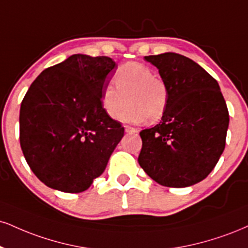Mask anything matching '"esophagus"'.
<instances>
[{"label":"esophagus","instance_id":"1","mask_svg":"<svg viewBox=\"0 0 248 248\" xmlns=\"http://www.w3.org/2000/svg\"><path fill=\"white\" fill-rule=\"evenodd\" d=\"M124 130H126V133H129V134H134L137 132L136 128L130 127V126H124Z\"/></svg>","mask_w":248,"mask_h":248}]
</instances>
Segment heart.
<instances>
[{
  "label": "heart",
  "mask_w": 248,
  "mask_h": 248,
  "mask_svg": "<svg viewBox=\"0 0 248 248\" xmlns=\"http://www.w3.org/2000/svg\"><path fill=\"white\" fill-rule=\"evenodd\" d=\"M114 82L116 88L107 85L101 97L104 109L112 119L120 118L128 101L130 106L121 116L124 121H157L164 115L169 103L168 86L149 65L140 62L124 64L116 70Z\"/></svg>",
  "instance_id": "1"
}]
</instances>
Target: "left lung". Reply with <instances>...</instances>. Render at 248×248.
Segmentation results:
<instances>
[{
  "instance_id": "8db88e82",
  "label": "left lung",
  "mask_w": 248,
  "mask_h": 248,
  "mask_svg": "<svg viewBox=\"0 0 248 248\" xmlns=\"http://www.w3.org/2000/svg\"><path fill=\"white\" fill-rule=\"evenodd\" d=\"M169 90L162 121L140 133V166L166 187H188L208 177L225 148L229 111L217 80L177 53L144 58Z\"/></svg>"
}]
</instances>
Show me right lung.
<instances>
[{"mask_svg":"<svg viewBox=\"0 0 248 248\" xmlns=\"http://www.w3.org/2000/svg\"><path fill=\"white\" fill-rule=\"evenodd\" d=\"M107 56L74 54L32 83L19 112V141L41 183L65 193L84 192L105 171L124 128L103 107Z\"/></svg>","mask_w":248,"mask_h":248,"instance_id":"1","label":"right lung"}]
</instances>
